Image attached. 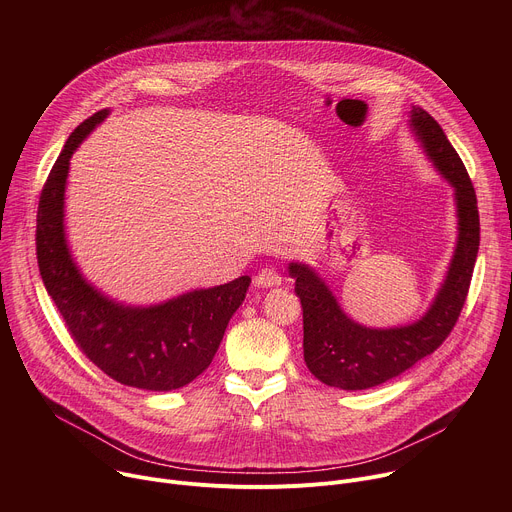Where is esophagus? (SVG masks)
I'll return each instance as SVG.
<instances>
[{
	"label": "esophagus",
	"mask_w": 512,
	"mask_h": 512,
	"mask_svg": "<svg viewBox=\"0 0 512 512\" xmlns=\"http://www.w3.org/2000/svg\"><path fill=\"white\" fill-rule=\"evenodd\" d=\"M255 285L257 287H277V285H281V275L271 267H263L255 275Z\"/></svg>",
	"instance_id": "esophagus-1"
}]
</instances>
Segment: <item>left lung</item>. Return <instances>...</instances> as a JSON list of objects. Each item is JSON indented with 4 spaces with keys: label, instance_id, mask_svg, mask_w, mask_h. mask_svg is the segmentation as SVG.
<instances>
[{
    "label": "left lung",
    "instance_id": "8db88e82",
    "mask_svg": "<svg viewBox=\"0 0 512 512\" xmlns=\"http://www.w3.org/2000/svg\"><path fill=\"white\" fill-rule=\"evenodd\" d=\"M411 127L433 166L456 190L458 245L442 289L427 314L401 328H367L350 320L328 285L304 263H289L304 310V360L310 373L344 391L377 387L440 348L454 330L474 273L480 218L472 180L444 129L427 111L413 107Z\"/></svg>",
    "mask_w": 512,
    "mask_h": 512
}]
</instances>
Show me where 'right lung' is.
Listing matches in <instances>:
<instances>
[{
    "mask_svg": "<svg viewBox=\"0 0 512 512\" xmlns=\"http://www.w3.org/2000/svg\"><path fill=\"white\" fill-rule=\"evenodd\" d=\"M107 115V109L97 111L70 133L42 188L36 218L40 275L72 340L107 377L145 391L180 389L208 369L251 277L150 308L117 304L85 281L66 247L64 186L72 152Z\"/></svg>",
    "mask_w": 512,
    "mask_h": 512,
    "instance_id": "obj_1",
    "label": "right lung"
}]
</instances>
